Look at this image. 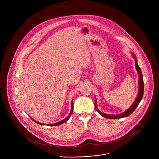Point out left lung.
Here are the masks:
<instances>
[{
    "instance_id": "8db88e82",
    "label": "left lung",
    "mask_w": 159,
    "mask_h": 159,
    "mask_svg": "<svg viewBox=\"0 0 159 159\" xmlns=\"http://www.w3.org/2000/svg\"><path fill=\"white\" fill-rule=\"evenodd\" d=\"M132 55H133V57H134L135 61L136 69L137 71H138V75H139L138 76V78H139V81H138L139 91H138V95L136 97V98L135 99V102H134V103L132 105V106L127 110H126L124 113L119 114H107L102 113L101 111H100L98 110V108H97V100H96V98H95V109L98 111V113L100 114V115H102V116H103L104 117H106V118H108V119H119V118L125 117H127V116H130L136 109V107H138V105H139L140 101L141 100V99L143 98V93H144V82H143V75H142V72H141V69L138 65L137 59H136L135 55L134 54H133Z\"/></svg>"
}]
</instances>
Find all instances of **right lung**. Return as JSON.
I'll list each match as a JSON object with an SVG mask.
<instances>
[{"mask_svg": "<svg viewBox=\"0 0 159 159\" xmlns=\"http://www.w3.org/2000/svg\"><path fill=\"white\" fill-rule=\"evenodd\" d=\"M71 111H70V114H68V116L66 117V118H65L64 120H61V121H60V122H57V123H55V124H43V123H40V122H37L36 120H35L34 119H33L32 118H31L35 122H36V123H37V124H40V125H49V126H54V125H61V124H64V123H65L66 122H67V120H68V119H69V118L70 117V116H71V114H72V112H73V102H71Z\"/></svg>", "mask_w": 159, "mask_h": 159, "instance_id": "add662e5", "label": "right lung"}]
</instances>
